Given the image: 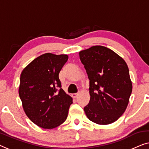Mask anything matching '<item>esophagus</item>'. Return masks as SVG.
Segmentation results:
<instances>
[{
	"mask_svg": "<svg viewBox=\"0 0 149 149\" xmlns=\"http://www.w3.org/2000/svg\"><path fill=\"white\" fill-rule=\"evenodd\" d=\"M78 95H79L78 93H73V94H72V97H74V98H77V97H78Z\"/></svg>",
	"mask_w": 149,
	"mask_h": 149,
	"instance_id": "obj_1",
	"label": "esophagus"
}]
</instances>
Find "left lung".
Here are the masks:
<instances>
[{"instance_id":"obj_1","label":"left lung","mask_w":149,"mask_h":149,"mask_svg":"<svg viewBox=\"0 0 149 149\" xmlns=\"http://www.w3.org/2000/svg\"><path fill=\"white\" fill-rule=\"evenodd\" d=\"M89 79L88 119L100 125L113 123L124 113L132 91L126 62L113 50L95 46L79 52Z\"/></svg>"}]
</instances>
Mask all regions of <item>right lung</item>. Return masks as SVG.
<instances>
[{"mask_svg":"<svg viewBox=\"0 0 149 149\" xmlns=\"http://www.w3.org/2000/svg\"><path fill=\"white\" fill-rule=\"evenodd\" d=\"M68 58L66 54H44L21 72L19 95L23 110L42 128H54L67 118L72 98L61 88L59 73Z\"/></svg>","mask_w":149,"mask_h":149,"instance_id":"obj_1","label":"right lung"}]
</instances>
